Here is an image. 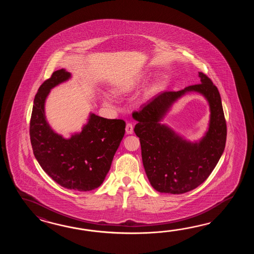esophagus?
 Returning <instances> with one entry per match:
<instances>
[{
	"mask_svg": "<svg viewBox=\"0 0 254 254\" xmlns=\"http://www.w3.org/2000/svg\"><path fill=\"white\" fill-rule=\"evenodd\" d=\"M125 130H126V133L127 134H132V132H133V126L131 124H127L126 125V128H125Z\"/></svg>",
	"mask_w": 254,
	"mask_h": 254,
	"instance_id": "esophagus-1",
	"label": "esophagus"
}]
</instances>
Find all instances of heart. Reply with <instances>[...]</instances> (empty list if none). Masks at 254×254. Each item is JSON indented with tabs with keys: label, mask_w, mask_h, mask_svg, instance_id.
Here are the masks:
<instances>
[{
	"label": "heart",
	"mask_w": 254,
	"mask_h": 254,
	"mask_svg": "<svg viewBox=\"0 0 254 254\" xmlns=\"http://www.w3.org/2000/svg\"><path fill=\"white\" fill-rule=\"evenodd\" d=\"M132 89V83L130 82H126L125 84H122L120 86L117 87L114 89V92L117 94H122V93H126V92H129ZM103 103H109L108 96H103Z\"/></svg>",
	"instance_id": "obj_1"
}]
</instances>
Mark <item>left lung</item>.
<instances>
[{"label":"left lung","instance_id":"obj_1","mask_svg":"<svg viewBox=\"0 0 254 254\" xmlns=\"http://www.w3.org/2000/svg\"><path fill=\"white\" fill-rule=\"evenodd\" d=\"M199 77V84L162 92L132 114L143 167L151 186L160 192L183 194L197 188L209 177L224 151L227 128L221 95L210 78L202 72ZM190 92L202 95L210 109L208 129L194 142L162 124L173 104Z\"/></svg>","mask_w":254,"mask_h":254}]
</instances>
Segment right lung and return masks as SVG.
Here are the masks:
<instances>
[{
    "label": "right lung",
    "mask_w": 254,
    "mask_h": 254,
    "mask_svg": "<svg viewBox=\"0 0 254 254\" xmlns=\"http://www.w3.org/2000/svg\"><path fill=\"white\" fill-rule=\"evenodd\" d=\"M70 78V72L61 69L40 86L33 101L30 137L34 156L54 182L66 189L88 191L106 177L125 136V122L90 113L81 131L69 138L56 132L46 119V99L52 89Z\"/></svg>",
    "instance_id": "right-lung-1"
}]
</instances>
